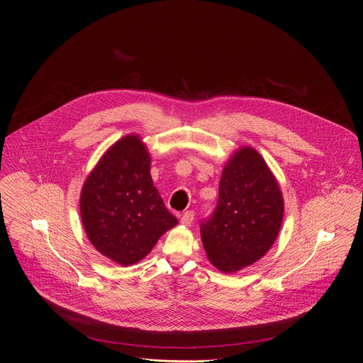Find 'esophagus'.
I'll return each instance as SVG.
<instances>
[{
	"instance_id": "34e87169",
	"label": "esophagus",
	"mask_w": 363,
	"mask_h": 363,
	"mask_svg": "<svg viewBox=\"0 0 363 363\" xmlns=\"http://www.w3.org/2000/svg\"><path fill=\"white\" fill-rule=\"evenodd\" d=\"M179 221H181V224H182V225H189V224L194 221V213H192V211H186V213H184Z\"/></svg>"
}]
</instances>
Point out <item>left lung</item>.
Masks as SVG:
<instances>
[{
    "instance_id": "1",
    "label": "left lung",
    "mask_w": 363,
    "mask_h": 363,
    "mask_svg": "<svg viewBox=\"0 0 363 363\" xmlns=\"http://www.w3.org/2000/svg\"><path fill=\"white\" fill-rule=\"evenodd\" d=\"M283 216L273 171L252 146H238L224 165L216 214L201 227L206 258L228 274L257 263L273 247Z\"/></svg>"
}]
</instances>
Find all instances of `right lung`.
<instances>
[{"label": "right lung", "mask_w": 363, "mask_h": 363, "mask_svg": "<svg viewBox=\"0 0 363 363\" xmlns=\"http://www.w3.org/2000/svg\"><path fill=\"white\" fill-rule=\"evenodd\" d=\"M150 153L138 133L112 143L86 177L80 217L90 244L115 264L139 263L178 224L150 177Z\"/></svg>", "instance_id": "obj_1"}]
</instances>
